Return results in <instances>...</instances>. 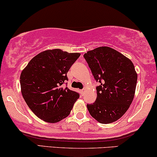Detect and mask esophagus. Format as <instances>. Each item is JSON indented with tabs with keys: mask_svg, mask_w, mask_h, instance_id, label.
<instances>
[{
	"mask_svg": "<svg viewBox=\"0 0 157 157\" xmlns=\"http://www.w3.org/2000/svg\"><path fill=\"white\" fill-rule=\"evenodd\" d=\"M85 91H86V90H85V89H83V90H80V92H81V94H82V95H84Z\"/></svg>",
	"mask_w": 157,
	"mask_h": 157,
	"instance_id": "obj_1",
	"label": "esophagus"
}]
</instances>
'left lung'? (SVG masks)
<instances>
[{"label":"left lung","instance_id":"left-lung-1","mask_svg":"<svg viewBox=\"0 0 157 157\" xmlns=\"http://www.w3.org/2000/svg\"><path fill=\"white\" fill-rule=\"evenodd\" d=\"M94 78L95 102L87 104L90 115L101 124L117 121L128 110L136 88L138 75L130 59L117 50L101 46L84 54Z\"/></svg>","mask_w":157,"mask_h":157}]
</instances>
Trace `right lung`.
Wrapping results in <instances>:
<instances>
[{
	"instance_id": "1",
	"label": "right lung",
	"mask_w": 157,
	"mask_h": 157,
	"mask_svg": "<svg viewBox=\"0 0 157 157\" xmlns=\"http://www.w3.org/2000/svg\"><path fill=\"white\" fill-rule=\"evenodd\" d=\"M80 53L61 49L42 52L29 62L20 75L21 92L38 118L56 123L66 118L79 98L78 92L63 87L67 73Z\"/></svg>"
}]
</instances>
